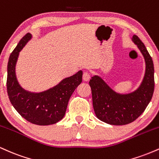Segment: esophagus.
<instances>
[{"label":"esophagus","mask_w":159,"mask_h":159,"mask_svg":"<svg viewBox=\"0 0 159 159\" xmlns=\"http://www.w3.org/2000/svg\"><path fill=\"white\" fill-rule=\"evenodd\" d=\"M90 78V74L88 72H84L83 74V80L85 81H88Z\"/></svg>","instance_id":"1"}]
</instances>
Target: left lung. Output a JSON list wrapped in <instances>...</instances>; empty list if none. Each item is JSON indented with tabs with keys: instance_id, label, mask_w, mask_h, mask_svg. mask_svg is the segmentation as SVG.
Wrapping results in <instances>:
<instances>
[{
	"instance_id": "left-lung-1",
	"label": "left lung",
	"mask_w": 159,
	"mask_h": 159,
	"mask_svg": "<svg viewBox=\"0 0 159 159\" xmlns=\"http://www.w3.org/2000/svg\"><path fill=\"white\" fill-rule=\"evenodd\" d=\"M132 41L143 54L146 71L143 81L136 90L128 94L116 93L99 76L91 78L93 105L98 119L110 125H126L134 121L145 111L154 92V65L145 45L138 36Z\"/></svg>"
}]
</instances>
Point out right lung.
Segmentation results:
<instances>
[{
  "instance_id": "add662e5",
  "label": "right lung",
  "mask_w": 159,
  "mask_h": 159,
  "mask_svg": "<svg viewBox=\"0 0 159 159\" xmlns=\"http://www.w3.org/2000/svg\"><path fill=\"white\" fill-rule=\"evenodd\" d=\"M31 37V34L27 33L10 54L7 65V93L14 108L27 121L39 125H52L64 116L69 98L81 83L83 72L78 71L43 92L31 93L25 90L17 81L16 65L19 52Z\"/></svg>"
}]
</instances>
